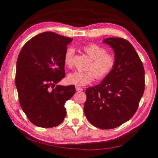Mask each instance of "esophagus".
<instances>
[{
    "label": "esophagus",
    "instance_id": "34e87169",
    "mask_svg": "<svg viewBox=\"0 0 158 158\" xmlns=\"http://www.w3.org/2000/svg\"><path fill=\"white\" fill-rule=\"evenodd\" d=\"M76 91H83V89L81 88V87H79V86H76Z\"/></svg>",
    "mask_w": 158,
    "mask_h": 158
}]
</instances>
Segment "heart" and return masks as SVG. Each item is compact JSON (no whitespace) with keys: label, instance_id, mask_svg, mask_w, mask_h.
<instances>
[{"label":"heart","instance_id":"b5f03b06","mask_svg":"<svg viewBox=\"0 0 158 158\" xmlns=\"http://www.w3.org/2000/svg\"><path fill=\"white\" fill-rule=\"evenodd\" d=\"M83 51L91 57L92 60L87 72H74L68 74L67 81L76 86H86L94 81L95 77L98 80L106 79L114 68L115 57L107 53L106 48L96 44H89L83 47ZM74 51L68 48L64 56V64L67 67H72L74 62Z\"/></svg>","mask_w":158,"mask_h":158}]
</instances>
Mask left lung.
Returning <instances> with one entry per match:
<instances>
[{"label": "left lung", "mask_w": 158, "mask_h": 158, "mask_svg": "<svg viewBox=\"0 0 158 158\" xmlns=\"http://www.w3.org/2000/svg\"><path fill=\"white\" fill-rule=\"evenodd\" d=\"M103 43L113 49L116 63L101 84L86 90L84 111L97 128H116L134 116L145 89V71L133 46L122 38H107Z\"/></svg>", "instance_id": "obj_1"}]
</instances>
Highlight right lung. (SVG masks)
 <instances>
[{
    "mask_svg": "<svg viewBox=\"0 0 158 158\" xmlns=\"http://www.w3.org/2000/svg\"><path fill=\"white\" fill-rule=\"evenodd\" d=\"M72 41L51 31L27 42L17 60L15 85L22 110L32 124L56 127L66 115L64 103L75 94L74 85H55L65 77L64 56Z\"/></svg>",
    "mask_w": 158,
    "mask_h": 158,
    "instance_id": "add662e5",
    "label": "right lung"
}]
</instances>
